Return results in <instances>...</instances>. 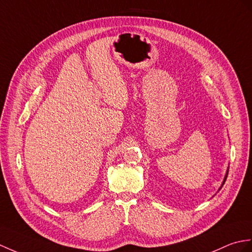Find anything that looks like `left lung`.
I'll list each match as a JSON object with an SVG mask.
<instances>
[{
  "instance_id": "obj_1",
  "label": "left lung",
  "mask_w": 252,
  "mask_h": 252,
  "mask_svg": "<svg viewBox=\"0 0 252 252\" xmlns=\"http://www.w3.org/2000/svg\"><path fill=\"white\" fill-rule=\"evenodd\" d=\"M226 177H227V173H226V175H225V177H224V180H223V184L225 183V180H226ZM223 184H222V185H223Z\"/></svg>"
}]
</instances>
